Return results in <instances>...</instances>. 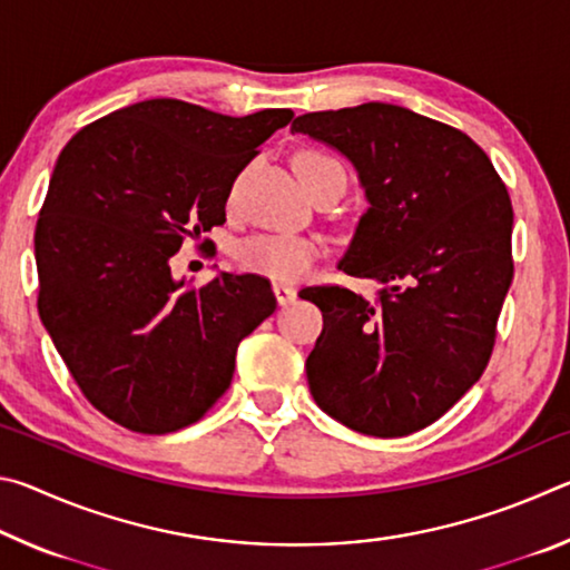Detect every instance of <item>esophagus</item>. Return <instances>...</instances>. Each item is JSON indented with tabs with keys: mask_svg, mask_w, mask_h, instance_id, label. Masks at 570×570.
<instances>
[{
	"mask_svg": "<svg viewBox=\"0 0 570 570\" xmlns=\"http://www.w3.org/2000/svg\"><path fill=\"white\" fill-rule=\"evenodd\" d=\"M272 288H274V296H276L278 306H286V304H292L294 298H296V292H294L292 286H286V284H274Z\"/></svg>",
	"mask_w": 570,
	"mask_h": 570,
	"instance_id": "esophagus-1",
	"label": "esophagus"
}]
</instances>
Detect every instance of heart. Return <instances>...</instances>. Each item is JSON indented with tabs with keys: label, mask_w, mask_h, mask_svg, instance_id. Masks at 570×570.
<instances>
[{
	"label": "heart",
	"mask_w": 570,
	"mask_h": 570,
	"mask_svg": "<svg viewBox=\"0 0 570 570\" xmlns=\"http://www.w3.org/2000/svg\"><path fill=\"white\" fill-rule=\"evenodd\" d=\"M330 168L342 166L320 150H304L296 158V170L304 186ZM316 256H320V246L312 238L292 234H256L244 238L234 248L236 264L244 272L286 284H294L312 272Z\"/></svg>",
	"instance_id": "obj_1"
}]
</instances>
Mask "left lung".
Segmentation results:
<instances>
[{
    "label": "left lung",
    "mask_w": 570,
    "mask_h": 570,
    "mask_svg": "<svg viewBox=\"0 0 570 570\" xmlns=\"http://www.w3.org/2000/svg\"><path fill=\"white\" fill-rule=\"evenodd\" d=\"M292 132L352 163L366 210L340 268L377 302L308 286L324 330L306 356L314 402L350 430L402 438L480 380L513 282V206L465 132L390 102L298 115Z\"/></svg>",
    "instance_id": "left-lung-1"
}]
</instances>
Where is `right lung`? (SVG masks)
I'll return each mask as SVG.
<instances>
[{
    "label": "right lung",
    "mask_w": 570,
    "mask_h": 570,
    "mask_svg": "<svg viewBox=\"0 0 570 570\" xmlns=\"http://www.w3.org/2000/svg\"><path fill=\"white\" fill-rule=\"evenodd\" d=\"M292 118L156 98L105 115L62 148L35 230L37 308L105 417L166 435L228 390L240 340L274 314L272 284L218 274L188 288L170 258L183 238L224 224L236 176Z\"/></svg>",
    "instance_id": "obj_1"
}]
</instances>
